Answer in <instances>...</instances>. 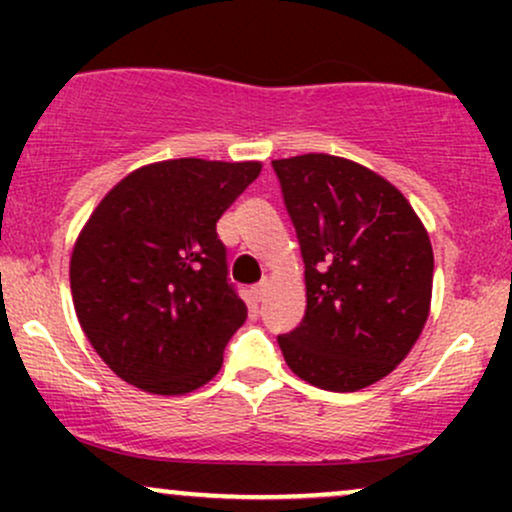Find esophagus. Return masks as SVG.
<instances>
[{"label":"esophagus","instance_id":"esophagus-1","mask_svg":"<svg viewBox=\"0 0 512 512\" xmlns=\"http://www.w3.org/2000/svg\"><path fill=\"white\" fill-rule=\"evenodd\" d=\"M267 291H269V281H260V284H257L255 289H252V298H255V301L260 303V301H264V296H267Z\"/></svg>","mask_w":512,"mask_h":512}]
</instances>
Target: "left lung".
<instances>
[{
  "instance_id": "obj_1",
  "label": "left lung",
  "mask_w": 512,
  "mask_h": 512,
  "mask_svg": "<svg viewBox=\"0 0 512 512\" xmlns=\"http://www.w3.org/2000/svg\"><path fill=\"white\" fill-rule=\"evenodd\" d=\"M305 262V315L279 346L305 383L356 392L390 375L421 337L433 248L409 199L330 154L272 161Z\"/></svg>"
}]
</instances>
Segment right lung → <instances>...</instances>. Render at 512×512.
<instances>
[{"label":"right lung","instance_id":"right-lung-1","mask_svg":"<svg viewBox=\"0 0 512 512\" xmlns=\"http://www.w3.org/2000/svg\"><path fill=\"white\" fill-rule=\"evenodd\" d=\"M260 170V161L149 163L88 216L69 260L72 301L117 378L173 397L219 373L248 308L226 281L216 221Z\"/></svg>","mask_w":512,"mask_h":512}]
</instances>
